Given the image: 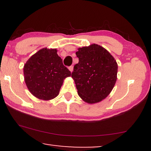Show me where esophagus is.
<instances>
[{"label": "esophagus", "mask_w": 151, "mask_h": 151, "mask_svg": "<svg viewBox=\"0 0 151 151\" xmlns=\"http://www.w3.org/2000/svg\"><path fill=\"white\" fill-rule=\"evenodd\" d=\"M69 71H71V72L73 71V66H70V67H69Z\"/></svg>", "instance_id": "esophagus-1"}]
</instances>
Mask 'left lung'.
Returning <instances> with one entry per match:
<instances>
[{
	"instance_id": "obj_1",
	"label": "left lung",
	"mask_w": 151,
	"mask_h": 151,
	"mask_svg": "<svg viewBox=\"0 0 151 151\" xmlns=\"http://www.w3.org/2000/svg\"><path fill=\"white\" fill-rule=\"evenodd\" d=\"M76 54L79 62L71 77L78 95L90 104L100 102L109 96L117 80L116 61L108 51L96 44L79 48Z\"/></svg>"
}]
</instances>
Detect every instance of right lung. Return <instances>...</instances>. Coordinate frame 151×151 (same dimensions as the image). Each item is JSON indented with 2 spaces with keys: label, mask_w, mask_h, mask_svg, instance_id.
Masks as SVG:
<instances>
[{
  "label": "right lung",
  "mask_w": 151,
  "mask_h": 151,
  "mask_svg": "<svg viewBox=\"0 0 151 151\" xmlns=\"http://www.w3.org/2000/svg\"><path fill=\"white\" fill-rule=\"evenodd\" d=\"M71 75L56 49H40L24 66V81L28 89L35 97L44 100L55 98L64 79Z\"/></svg>",
  "instance_id": "obj_1"
}]
</instances>
